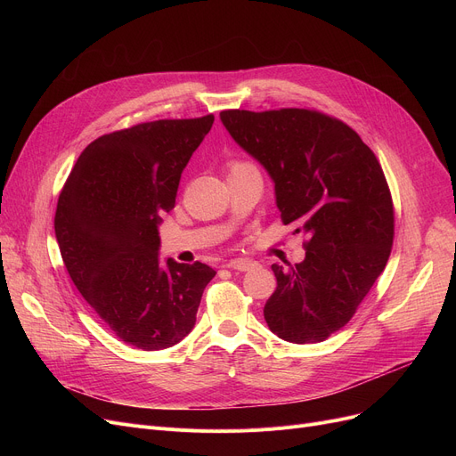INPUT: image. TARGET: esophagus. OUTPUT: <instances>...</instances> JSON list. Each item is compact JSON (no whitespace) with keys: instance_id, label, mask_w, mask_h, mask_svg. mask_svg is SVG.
<instances>
[{"instance_id":"esophagus-1","label":"esophagus","mask_w":456,"mask_h":456,"mask_svg":"<svg viewBox=\"0 0 456 456\" xmlns=\"http://www.w3.org/2000/svg\"><path fill=\"white\" fill-rule=\"evenodd\" d=\"M229 270H236V272H248L251 268L256 266V262L253 260H248V258H234V260H229L225 265Z\"/></svg>"}]
</instances>
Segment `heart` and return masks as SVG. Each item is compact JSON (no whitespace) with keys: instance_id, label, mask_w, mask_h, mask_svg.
Wrapping results in <instances>:
<instances>
[{"instance_id":"1","label":"heart","mask_w":456,"mask_h":456,"mask_svg":"<svg viewBox=\"0 0 456 456\" xmlns=\"http://www.w3.org/2000/svg\"><path fill=\"white\" fill-rule=\"evenodd\" d=\"M240 166H249V162H242V160H234V162H231V170H232V167H240Z\"/></svg>"}]
</instances>
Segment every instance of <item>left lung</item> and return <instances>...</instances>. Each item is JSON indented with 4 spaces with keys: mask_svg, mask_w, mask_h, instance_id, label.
Wrapping results in <instances>:
<instances>
[{
    "mask_svg": "<svg viewBox=\"0 0 456 456\" xmlns=\"http://www.w3.org/2000/svg\"><path fill=\"white\" fill-rule=\"evenodd\" d=\"M220 118L272 175L282 224L306 234L303 262L272 266L277 289L265 320L286 342H323L353 318L388 262L394 203L385 172L356 131L314 109H231Z\"/></svg>",
    "mask_w": 456,
    "mask_h": 456,
    "instance_id": "left-lung-1",
    "label": "left lung"
}]
</instances>
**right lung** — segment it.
<instances>
[{
  "instance_id": "right-lung-1",
  "label": "right lung",
  "mask_w": 456,
  "mask_h": 456,
  "mask_svg": "<svg viewBox=\"0 0 456 456\" xmlns=\"http://www.w3.org/2000/svg\"><path fill=\"white\" fill-rule=\"evenodd\" d=\"M214 116L157 119L95 138L79 155L57 203L55 236L85 301L116 337L143 351L194 329L216 272L159 258L162 214Z\"/></svg>"
}]
</instances>
